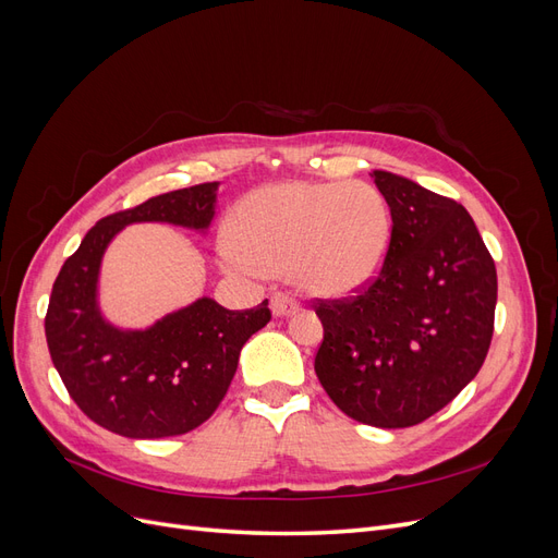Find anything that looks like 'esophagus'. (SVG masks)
I'll use <instances>...</instances> for the list:
<instances>
[{"label": "esophagus", "instance_id": "34e87169", "mask_svg": "<svg viewBox=\"0 0 558 558\" xmlns=\"http://www.w3.org/2000/svg\"><path fill=\"white\" fill-rule=\"evenodd\" d=\"M269 302H272V314L275 316H291L298 310L295 298H291L289 293H275Z\"/></svg>", "mask_w": 558, "mask_h": 558}]
</instances>
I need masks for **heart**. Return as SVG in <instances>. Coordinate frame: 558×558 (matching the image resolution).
I'll return each instance as SVG.
<instances>
[{
	"mask_svg": "<svg viewBox=\"0 0 558 558\" xmlns=\"http://www.w3.org/2000/svg\"><path fill=\"white\" fill-rule=\"evenodd\" d=\"M218 244L230 275L265 279L291 269L314 295H347L373 281L391 242L386 199L363 181H283L246 195Z\"/></svg>",
	"mask_w": 558,
	"mask_h": 558,
	"instance_id": "heart-1",
	"label": "heart"
}]
</instances>
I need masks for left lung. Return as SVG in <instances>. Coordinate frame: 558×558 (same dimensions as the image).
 Here are the masks:
<instances>
[{
    "mask_svg": "<svg viewBox=\"0 0 558 558\" xmlns=\"http://www.w3.org/2000/svg\"><path fill=\"white\" fill-rule=\"evenodd\" d=\"M391 209L377 279L356 298L318 300L314 369L347 416L408 428L475 379L494 335L498 279L463 205L391 172H373Z\"/></svg>",
    "mask_w": 558,
    "mask_h": 558,
    "instance_id": "8db88e82",
    "label": "left lung"
}]
</instances>
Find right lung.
Wrapping results in <instances>:
<instances>
[{
    "label": "right lung",
    "instance_id": "right-lung-1",
    "mask_svg": "<svg viewBox=\"0 0 558 558\" xmlns=\"http://www.w3.org/2000/svg\"><path fill=\"white\" fill-rule=\"evenodd\" d=\"M218 181L146 199L97 221L64 260L46 312V342L66 391L97 426L132 440L183 435L216 412L238 373L240 351L272 318L267 300L230 312L211 298L123 330L97 300L99 267L111 240L132 223H172L205 232Z\"/></svg>",
    "mask_w": 558,
    "mask_h": 558
}]
</instances>
